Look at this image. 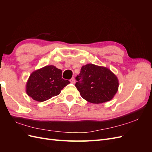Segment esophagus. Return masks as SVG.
<instances>
[{
    "instance_id": "obj_1",
    "label": "esophagus",
    "mask_w": 152,
    "mask_h": 152,
    "mask_svg": "<svg viewBox=\"0 0 152 152\" xmlns=\"http://www.w3.org/2000/svg\"><path fill=\"white\" fill-rule=\"evenodd\" d=\"M70 82L72 84H74L75 82V78L74 77H72V79L70 80Z\"/></svg>"
}]
</instances>
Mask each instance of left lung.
Instances as JSON below:
<instances>
[{
  "label": "left lung",
  "instance_id": "obj_1",
  "mask_svg": "<svg viewBox=\"0 0 152 152\" xmlns=\"http://www.w3.org/2000/svg\"><path fill=\"white\" fill-rule=\"evenodd\" d=\"M76 80L75 87L82 97L94 104L111 100L119 84L117 76L110 69L93 64L82 66Z\"/></svg>",
  "mask_w": 152,
  "mask_h": 152
}]
</instances>
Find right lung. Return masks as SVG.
<instances>
[{
	"label": "right lung",
	"mask_w": 152,
	"mask_h": 152,
	"mask_svg": "<svg viewBox=\"0 0 152 152\" xmlns=\"http://www.w3.org/2000/svg\"><path fill=\"white\" fill-rule=\"evenodd\" d=\"M62 79V71L53 65L45 66L31 73L26 82V93L32 99L39 102L57 96L70 84Z\"/></svg>",
	"instance_id": "obj_1"
}]
</instances>
